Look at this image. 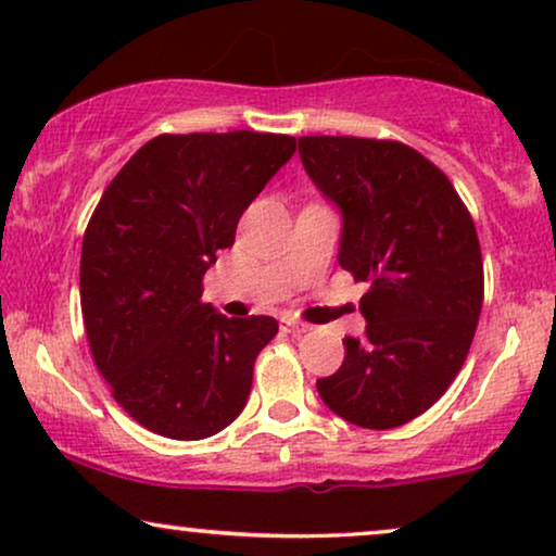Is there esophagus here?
<instances>
[{
  "instance_id": "obj_1",
  "label": "esophagus",
  "mask_w": 556,
  "mask_h": 556,
  "mask_svg": "<svg viewBox=\"0 0 556 556\" xmlns=\"http://www.w3.org/2000/svg\"><path fill=\"white\" fill-rule=\"evenodd\" d=\"M280 331H286V333H303V331H308V326L301 324V321H295V318L283 316V318H280Z\"/></svg>"
}]
</instances>
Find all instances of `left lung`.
<instances>
[{
    "instance_id": "obj_1",
    "label": "left lung",
    "mask_w": 556,
    "mask_h": 556,
    "mask_svg": "<svg viewBox=\"0 0 556 556\" xmlns=\"http://www.w3.org/2000/svg\"><path fill=\"white\" fill-rule=\"evenodd\" d=\"M303 169L341 212L339 265L369 283L362 339L316 390L346 422L400 428L443 397L483 306L476 225L451 179L400 141L301 136Z\"/></svg>"
}]
</instances>
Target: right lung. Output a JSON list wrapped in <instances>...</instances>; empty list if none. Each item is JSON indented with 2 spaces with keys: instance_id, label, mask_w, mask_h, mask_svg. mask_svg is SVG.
<instances>
[{
  "instance_id": "add662e5",
  "label": "right lung",
  "mask_w": 556,
  "mask_h": 556,
  "mask_svg": "<svg viewBox=\"0 0 556 556\" xmlns=\"http://www.w3.org/2000/svg\"><path fill=\"white\" fill-rule=\"evenodd\" d=\"M293 151L283 134H162L90 217L80 255L90 352L113 400L156 435L210 438L245 407L278 321L223 316L202 303V278Z\"/></svg>"
}]
</instances>
